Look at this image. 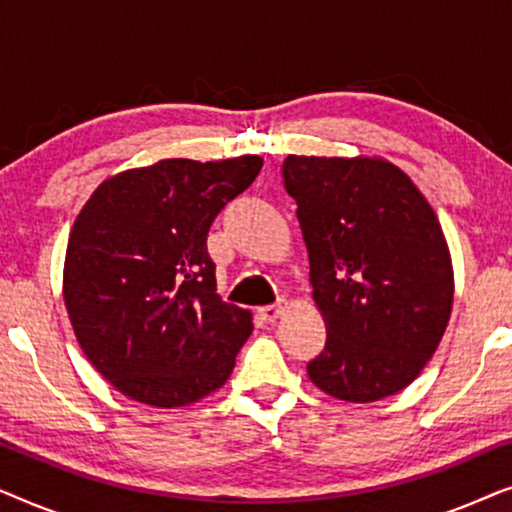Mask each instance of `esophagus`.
<instances>
[{
    "mask_svg": "<svg viewBox=\"0 0 512 512\" xmlns=\"http://www.w3.org/2000/svg\"><path fill=\"white\" fill-rule=\"evenodd\" d=\"M284 310H286V300H277L275 305L261 307V310H258V314H261V319L268 321V324H275V321L284 314Z\"/></svg>",
    "mask_w": 512,
    "mask_h": 512,
    "instance_id": "obj_1",
    "label": "esophagus"
}]
</instances>
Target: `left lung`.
Wrapping results in <instances>:
<instances>
[{"label": "left lung", "mask_w": 512, "mask_h": 512, "mask_svg": "<svg viewBox=\"0 0 512 512\" xmlns=\"http://www.w3.org/2000/svg\"><path fill=\"white\" fill-rule=\"evenodd\" d=\"M282 172L326 324L307 375L347 403L398 394L429 363L452 314V256L436 212L380 156H289Z\"/></svg>", "instance_id": "obj_1"}]
</instances>
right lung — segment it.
I'll list each match as a JSON object with an SVG mask.
<instances>
[{"instance_id": "obj_1", "label": "right lung", "mask_w": 512, "mask_h": 512, "mask_svg": "<svg viewBox=\"0 0 512 512\" xmlns=\"http://www.w3.org/2000/svg\"><path fill=\"white\" fill-rule=\"evenodd\" d=\"M261 156L158 160L95 188L69 233L62 296L97 373L132 401L184 408L221 389L254 331L216 293L207 233Z\"/></svg>"}]
</instances>
